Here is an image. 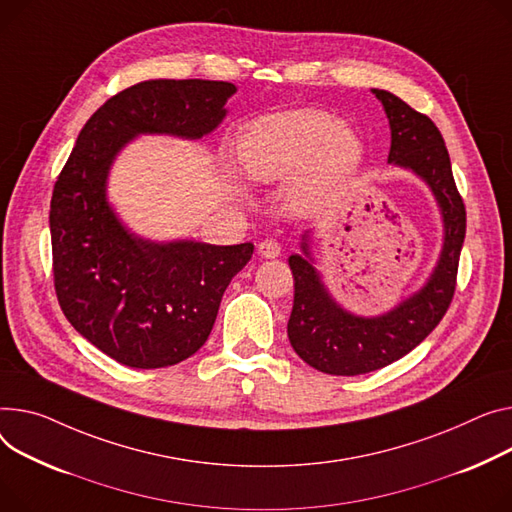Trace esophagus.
Returning <instances> with one entry per match:
<instances>
[{"instance_id":"esophagus-1","label":"esophagus","mask_w":512,"mask_h":512,"mask_svg":"<svg viewBox=\"0 0 512 512\" xmlns=\"http://www.w3.org/2000/svg\"><path fill=\"white\" fill-rule=\"evenodd\" d=\"M259 255L265 259H276L282 255V245L276 238H265V241L259 243Z\"/></svg>"}]
</instances>
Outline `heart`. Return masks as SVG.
Here are the masks:
<instances>
[{
    "instance_id": "obj_1",
    "label": "heart",
    "mask_w": 512,
    "mask_h": 512,
    "mask_svg": "<svg viewBox=\"0 0 512 512\" xmlns=\"http://www.w3.org/2000/svg\"><path fill=\"white\" fill-rule=\"evenodd\" d=\"M238 150L255 181L274 183L296 175L290 195L302 210L321 208L342 193L364 154L360 135L350 125L315 109L255 121Z\"/></svg>"
}]
</instances>
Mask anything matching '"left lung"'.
<instances>
[{
  "label": "left lung",
  "instance_id": "left-lung-1",
  "mask_svg": "<svg viewBox=\"0 0 512 512\" xmlns=\"http://www.w3.org/2000/svg\"><path fill=\"white\" fill-rule=\"evenodd\" d=\"M372 92L383 102L391 125L389 162L412 168L436 195L445 218V249L428 284L377 319L354 317L339 309L309 261L300 255L288 259L294 276L290 344L306 364L337 377H356L403 358L442 321L455 296L467 222L465 203L438 127L399 96L387 90ZM302 249L309 253L306 243Z\"/></svg>",
  "mask_w": 512,
  "mask_h": 512
}]
</instances>
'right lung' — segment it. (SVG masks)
<instances>
[{"label":"right lung","mask_w":512,"mask_h":512,"mask_svg":"<svg viewBox=\"0 0 512 512\" xmlns=\"http://www.w3.org/2000/svg\"><path fill=\"white\" fill-rule=\"evenodd\" d=\"M234 90L214 80H148L121 90L86 121L53 187L49 226L61 311L125 366L164 368L193 356L255 247L154 245L131 236L105 197L109 166L138 133H210Z\"/></svg>","instance_id":"1"}]
</instances>
